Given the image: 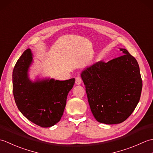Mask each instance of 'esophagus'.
I'll list each match as a JSON object with an SVG mask.
<instances>
[{"label":"esophagus","instance_id":"34e87169","mask_svg":"<svg viewBox=\"0 0 153 153\" xmlns=\"http://www.w3.org/2000/svg\"><path fill=\"white\" fill-rule=\"evenodd\" d=\"M82 83V79L80 77H77L76 78V85H80Z\"/></svg>","mask_w":153,"mask_h":153}]
</instances>
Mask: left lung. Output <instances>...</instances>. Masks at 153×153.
<instances>
[{"label":"left lung","instance_id":"obj_1","mask_svg":"<svg viewBox=\"0 0 153 153\" xmlns=\"http://www.w3.org/2000/svg\"><path fill=\"white\" fill-rule=\"evenodd\" d=\"M122 56L98 62L85 68L81 77L95 118L105 124L120 123L134 112L140 99L142 79L135 58L126 48Z\"/></svg>","mask_w":153,"mask_h":153}]
</instances>
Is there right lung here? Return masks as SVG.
Segmentation results:
<instances>
[{
    "label": "right lung",
    "instance_id": "obj_1",
    "mask_svg": "<svg viewBox=\"0 0 153 153\" xmlns=\"http://www.w3.org/2000/svg\"><path fill=\"white\" fill-rule=\"evenodd\" d=\"M33 56L31 50L27 48L16 62L12 72L13 94L18 108L25 118L37 126L49 128L62 116L75 79L59 81L37 77L32 81L29 70Z\"/></svg>",
    "mask_w": 153,
    "mask_h": 153
}]
</instances>
